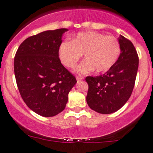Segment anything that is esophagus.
<instances>
[{
  "label": "esophagus",
  "mask_w": 153,
  "mask_h": 153,
  "mask_svg": "<svg viewBox=\"0 0 153 153\" xmlns=\"http://www.w3.org/2000/svg\"><path fill=\"white\" fill-rule=\"evenodd\" d=\"M83 79H84L83 76H76V80L77 81H80Z\"/></svg>",
  "instance_id": "esophagus-1"
}]
</instances>
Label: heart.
<instances>
[{"label": "heart", "instance_id": "heart-1", "mask_svg": "<svg viewBox=\"0 0 153 153\" xmlns=\"http://www.w3.org/2000/svg\"><path fill=\"white\" fill-rule=\"evenodd\" d=\"M121 52L116 37L95 31L78 33L72 41H64L59 46V56L67 68H74L84 54L85 60L75 69L77 74L107 72L114 65Z\"/></svg>", "mask_w": 153, "mask_h": 153}]
</instances>
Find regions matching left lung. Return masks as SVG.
<instances>
[{"instance_id":"obj_1","label":"left lung","mask_w":153,"mask_h":153,"mask_svg":"<svg viewBox=\"0 0 153 153\" xmlns=\"http://www.w3.org/2000/svg\"><path fill=\"white\" fill-rule=\"evenodd\" d=\"M121 52L109 71L97 76H87L86 101L97 113L110 114L123 107L129 99L136 79L139 59L131 42L120 35Z\"/></svg>"}]
</instances>
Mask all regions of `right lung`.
<instances>
[{
    "mask_svg": "<svg viewBox=\"0 0 153 153\" xmlns=\"http://www.w3.org/2000/svg\"><path fill=\"white\" fill-rule=\"evenodd\" d=\"M68 29L46 30L25 40L14 59L20 94L34 113L51 117L65 110L76 78L61 63L59 46Z\"/></svg>",
    "mask_w": 153,
    "mask_h": 153,
    "instance_id": "obj_1",
    "label": "right lung"
}]
</instances>
